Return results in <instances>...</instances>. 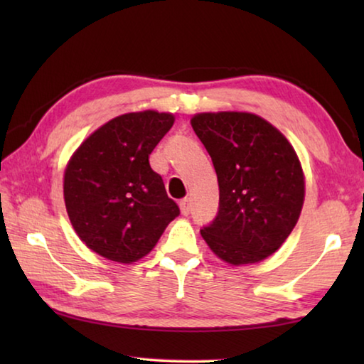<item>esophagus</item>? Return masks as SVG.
<instances>
[{"label":"esophagus","mask_w":364,"mask_h":364,"mask_svg":"<svg viewBox=\"0 0 364 364\" xmlns=\"http://www.w3.org/2000/svg\"><path fill=\"white\" fill-rule=\"evenodd\" d=\"M180 210L184 217H188V215L191 213V200L189 199H183L180 202Z\"/></svg>","instance_id":"esophagus-1"}]
</instances>
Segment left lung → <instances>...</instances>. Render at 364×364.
Here are the masks:
<instances>
[{
  "mask_svg": "<svg viewBox=\"0 0 364 364\" xmlns=\"http://www.w3.org/2000/svg\"><path fill=\"white\" fill-rule=\"evenodd\" d=\"M210 154L218 215L202 237L220 260L241 267L273 255L297 225L305 175L289 139L252 112H200L191 119Z\"/></svg>",
  "mask_w": 364,
  "mask_h": 364,
  "instance_id": "8db88e82",
  "label": "left lung"
}]
</instances>
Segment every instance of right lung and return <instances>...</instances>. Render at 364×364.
<instances>
[{"mask_svg": "<svg viewBox=\"0 0 364 364\" xmlns=\"http://www.w3.org/2000/svg\"><path fill=\"white\" fill-rule=\"evenodd\" d=\"M175 115L141 110L115 117L86 138L64 170L69 220L86 247L110 262H138L156 247L180 208L149 156Z\"/></svg>", "mask_w": 364, "mask_h": 364, "instance_id": "obj_1", "label": "right lung"}]
</instances>
